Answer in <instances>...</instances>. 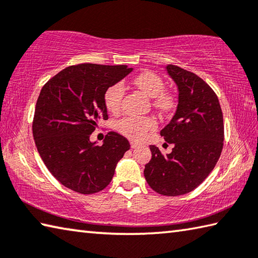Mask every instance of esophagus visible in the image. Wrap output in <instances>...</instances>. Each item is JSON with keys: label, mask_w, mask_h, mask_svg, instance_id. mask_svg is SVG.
Segmentation results:
<instances>
[{"label": "esophagus", "mask_w": 258, "mask_h": 258, "mask_svg": "<svg viewBox=\"0 0 258 258\" xmlns=\"http://www.w3.org/2000/svg\"><path fill=\"white\" fill-rule=\"evenodd\" d=\"M139 143H137L135 141H131V148L132 149H135V148H138L139 147Z\"/></svg>", "instance_id": "obj_1"}]
</instances>
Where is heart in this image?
I'll return each mask as SVG.
<instances>
[{
    "instance_id": "b5f03b06",
    "label": "heart",
    "mask_w": 258,
    "mask_h": 258,
    "mask_svg": "<svg viewBox=\"0 0 258 258\" xmlns=\"http://www.w3.org/2000/svg\"><path fill=\"white\" fill-rule=\"evenodd\" d=\"M134 86L150 98H154V105L159 109L168 110L172 106V97L165 92V82L158 74L153 72H143L134 78ZM125 95V88L121 83H115L107 89L104 96L106 108L110 113H117L120 109L121 101ZM156 123L148 117L131 116L121 119L117 124L120 133L134 140L144 137L147 131L154 128Z\"/></svg>"
}]
</instances>
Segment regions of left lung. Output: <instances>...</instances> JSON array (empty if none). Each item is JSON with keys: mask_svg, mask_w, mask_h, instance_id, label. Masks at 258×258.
<instances>
[{"mask_svg": "<svg viewBox=\"0 0 258 258\" xmlns=\"http://www.w3.org/2000/svg\"><path fill=\"white\" fill-rule=\"evenodd\" d=\"M166 70L178 88V105L160 134L174 148L163 156L150 145L152 158L144 177L157 193L178 196L202 184L217 165L223 148V116L217 95L202 79L176 65Z\"/></svg>", "mask_w": 258, "mask_h": 258, "instance_id": "8db88e82", "label": "left lung"}]
</instances>
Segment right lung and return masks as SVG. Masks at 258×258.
Segmentation results:
<instances>
[{
    "label": "right lung",
    "instance_id": "obj_1",
    "mask_svg": "<svg viewBox=\"0 0 258 258\" xmlns=\"http://www.w3.org/2000/svg\"><path fill=\"white\" fill-rule=\"evenodd\" d=\"M133 71L126 65L78 64L45 84L36 104L32 134L41 159L56 179L81 194L102 190L130 143L116 132L102 145L90 141L98 121L108 119L107 89Z\"/></svg>",
    "mask_w": 258,
    "mask_h": 258
}]
</instances>
